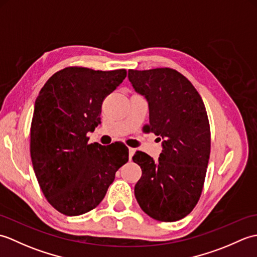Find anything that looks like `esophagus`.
Wrapping results in <instances>:
<instances>
[{
	"label": "esophagus",
	"instance_id": "esophagus-1",
	"mask_svg": "<svg viewBox=\"0 0 257 257\" xmlns=\"http://www.w3.org/2000/svg\"><path fill=\"white\" fill-rule=\"evenodd\" d=\"M128 150H129V159H132L133 156H134V154H135L136 149H135V148H130V147H129Z\"/></svg>",
	"mask_w": 257,
	"mask_h": 257
}]
</instances>
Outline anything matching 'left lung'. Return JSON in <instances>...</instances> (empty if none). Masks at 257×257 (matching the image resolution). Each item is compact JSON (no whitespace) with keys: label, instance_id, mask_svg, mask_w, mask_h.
<instances>
[{"label":"left lung","instance_id":"8db88e82","mask_svg":"<svg viewBox=\"0 0 257 257\" xmlns=\"http://www.w3.org/2000/svg\"><path fill=\"white\" fill-rule=\"evenodd\" d=\"M136 92L148 101L149 132L162 141L159 159L136 151L143 176L135 196L145 213L161 222L183 219L198 203L210 158L209 119L201 96L171 68L129 69Z\"/></svg>","mask_w":257,"mask_h":257}]
</instances>
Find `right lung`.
<instances>
[{"label": "right lung", "mask_w": 257, "mask_h": 257, "mask_svg": "<svg viewBox=\"0 0 257 257\" xmlns=\"http://www.w3.org/2000/svg\"><path fill=\"white\" fill-rule=\"evenodd\" d=\"M125 75V69L67 67L54 74L36 98L31 125L33 168L47 201L65 215L95 209L129 159L123 144L88 145L86 137L101 122L105 97Z\"/></svg>", "instance_id": "1"}]
</instances>
